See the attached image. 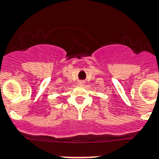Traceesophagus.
Segmentation results:
<instances>
[{"instance_id":"obj_1","label":"esophagus","mask_w":159,"mask_h":159,"mask_svg":"<svg viewBox=\"0 0 159 159\" xmlns=\"http://www.w3.org/2000/svg\"><path fill=\"white\" fill-rule=\"evenodd\" d=\"M78 84H79V85H81V86H82V85H83V84H84V82H82V81H81V82H78Z\"/></svg>"}]
</instances>
